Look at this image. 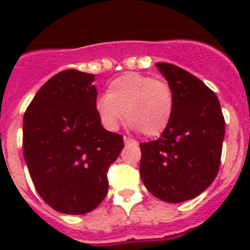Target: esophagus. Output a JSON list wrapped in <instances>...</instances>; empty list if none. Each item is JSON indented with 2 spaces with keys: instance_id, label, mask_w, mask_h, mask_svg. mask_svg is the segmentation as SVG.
Returning <instances> with one entry per match:
<instances>
[{
  "instance_id": "esophagus-1",
  "label": "esophagus",
  "mask_w": 250,
  "mask_h": 250,
  "mask_svg": "<svg viewBox=\"0 0 250 250\" xmlns=\"http://www.w3.org/2000/svg\"><path fill=\"white\" fill-rule=\"evenodd\" d=\"M123 140H125V145H132V144H137L136 141L133 140V139H129V137H123Z\"/></svg>"
}]
</instances>
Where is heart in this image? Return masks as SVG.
Segmentation results:
<instances>
[{"mask_svg":"<svg viewBox=\"0 0 250 250\" xmlns=\"http://www.w3.org/2000/svg\"><path fill=\"white\" fill-rule=\"evenodd\" d=\"M102 125L117 129L125 115L133 128L145 136H160L168 127L174 113V94L164 80L127 72L111 80L106 94L96 101Z\"/></svg>","mask_w":250,"mask_h":250,"instance_id":"obj_1","label":"heart"}]
</instances>
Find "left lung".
<instances>
[{
	"label": "left lung",
	"mask_w": 250,
	"mask_h": 250,
	"mask_svg": "<svg viewBox=\"0 0 250 250\" xmlns=\"http://www.w3.org/2000/svg\"><path fill=\"white\" fill-rule=\"evenodd\" d=\"M174 94V113L158 140L141 143L140 175L153 196L170 204L197 197L219 170L225 118L213 90L186 70L156 63Z\"/></svg>",
	"instance_id": "1"
}]
</instances>
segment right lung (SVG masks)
<instances>
[{
	"label": "right lung",
	"mask_w": 250,
	"mask_h": 250,
	"mask_svg": "<svg viewBox=\"0 0 250 250\" xmlns=\"http://www.w3.org/2000/svg\"><path fill=\"white\" fill-rule=\"evenodd\" d=\"M94 75L57 74L41 86L23 118V154L35 188L53 209L82 215L107 194L106 172L125 146L96 113Z\"/></svg>",
	"instance_id": "right-lung-1"
}]
</instances>
